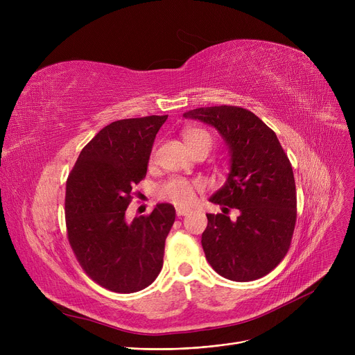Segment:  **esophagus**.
I'll return each mask as SVG.
<instances>
[{
	"label": "esophagus",
	"instance_id": "1",
	"mask_svg": "<svg viewBox=\"0 0 355 355\" xmlns=\"http://www.w3.org/2000/svg\"><path fill=\"white\" fill-rule=\"evenodd\" d=\"M177 216L178 217H181V216H185V214H189L190 213V209H185V207H177Z\"/></svg>",
	"mask_w": 355,
	"mask_h": 355
}]
</instances>
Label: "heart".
<instances>
[{
    "instance_id": "heart-1",
    "label": "heart",
    "mask_w": 355,
    "mask_h": 355,
    "mask_svg": "<svg viewBox=\"0 0 355 355\" xmlns=\"http://www.w3.org/2000/svg\"><path fill=\"white\" fill-rule=\"evenodd\" d=\"M182 138L193 155L198 151L210 153L213 148V137L206 129H201V128L185 129ZM202 189L204 185L201 181L177 177L164 182L159 187L158 193L161 198L171 201L177 204V206H190V204L196 201L198 193H201Z\"/></svg>"
}]
</instances>
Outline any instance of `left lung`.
Here are the masks:
<instances>
[{
    "label": "left lung",
    "instance_id": "1",
    "mask_svg": "<svg viewBox=\"0 0 355 355\" xmlns=\"http://www.w3.org/2000/svg\"><path fill=\"white\" fill-rule=\"evenodd\" d=\"M185 119L214 126L230 151L226 184L210 197L223 213L207 214L201 245L211 268L234 282L272 272L286 256L296 223L292 165L276 134L253 112L210 106L185 112ZM230 208L239 210L236 220Z\"/></svg>",
    "mask_w": 355,
    "mask_h": 355
}]
</instances>
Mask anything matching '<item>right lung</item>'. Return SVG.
I'll return each mask as SVG.
<instances>
[{
  "instance_id": "add662e5",
  "label": "right lung",
  "mask_w": 355,
  "mask_h": 355,
  "mask_svg": "<svg viewBox=\"0 0 355 355\" xmlns=\"http://www.w3.org/2000/svg\"><path fill=\"white\" fill-rule=\"evenodd\" d=\"M168 115L112 122L83 149L66 182L64 214L71 250L101 286L132 293L162 269L165 239L175 209L157 204L151 214L125 217L132 187L146 175L154 139Z\"/></svg>"
}]
</instances>
